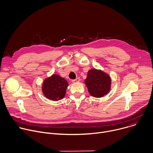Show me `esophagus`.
<instances>
[{
	"label": "esophagus",
	"instance_id": "1",
	"mask_svg": "<svg viewBox=\"0 0 153 153\" xmlns=\"http://www.w3.org/2000/svg\"><path fill=\"white\" fill-rule=\"evenodd\" d=\"M80 81V78L79 77H77L76 79H74V80H72V82L73 83H75V82H79Z\"/></svg>",
	"mask_w": 153,
	"mask_h": 153
}]
</instances>
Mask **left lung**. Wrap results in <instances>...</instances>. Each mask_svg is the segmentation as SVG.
<instances>
[{
	"label": "left lung",
	"instance_id": "8db88e82",
	"mask_svg": "<svg viewBox=\"0 0 153 153\" xmlns=\"http://www.w3.org/2000/svg\"><path fill=\"white\" fill-rule=\"evenodd\" d=\"M85 83L89 93L93 97L99 98L110 91L111 79L108 74L100 70H90Z\"/></svg>",
	"mask_w": 153,
	"mask_h": 153
}]
</instances>
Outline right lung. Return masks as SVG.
<instances>
[{
  "label": "right lung",
  "mask_w": 153,
  "mask_h": 153,
  "mask_svg": "<svg viewBox=\"0 0 153 153\" xmlns=\"http://www.w3.org/2000/svg\"><path fill=\"white\" fill-rule=\"evenodd\" d=\"M68 86V83L64 78L57 74H53L43 81L42 89L47 99L57 101L64 97Z\"/></svg>",
  "instance_id": "add662e5"
}]
</instances>
